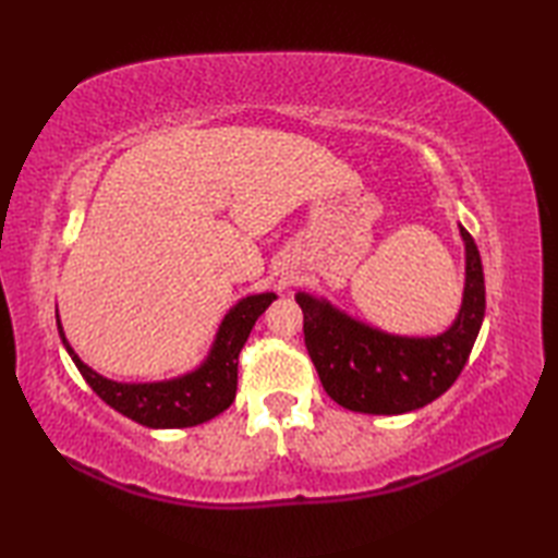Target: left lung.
Returning <instances> with one entry per match:
<instances>
[{
    "label": "left lung",
    "mask_w": 558,
    "mask_h": 558,
    "mask_svg": "<svg viewBox=\"0 0 558 558\" xmlns=\"http://www.w3.org/2000/svg\"><path fill=\"white\" fill-rule=\"evenodd\" d=\"M465 242V290L456 322L429 338L393 336L366 326L326 300L298 292L304 345L338 405L364 414H402L429 405L456 384L484 318V272L477 244Z\"/></svg>",
    "instance_id": "1"
}]
</instances>
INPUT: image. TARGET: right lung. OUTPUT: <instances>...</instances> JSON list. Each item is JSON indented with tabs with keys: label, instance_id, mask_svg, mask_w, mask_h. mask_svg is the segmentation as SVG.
I'll return each instance as SVG.
<instances>
[{
	"label": "right lung",
	"instance_id": "right-lung-1",
	"mask_svg": "<svg viewBox=\"0 0 558 558\" xmlns=\"http://www.w3.org/2000/svg\"><path fill=\"white\" fill-rule=\"evenodd\" d=\"M272 300H276V292H260L236 302L225 314L208 357L194 372L170 378V381L122 384L105 378L98 372H93L88 364H83L74 348L69 345L59 314L57 330L81 376L110 408L122 412L129 420L148 426V429H182V426H196L218 417L222 410L232 405L236 393L240 352L248 333H252L256 318L268 310Z\"/></svg>",
	"mask_w": 558,
	"mask_h": 558
}]
</instances>
